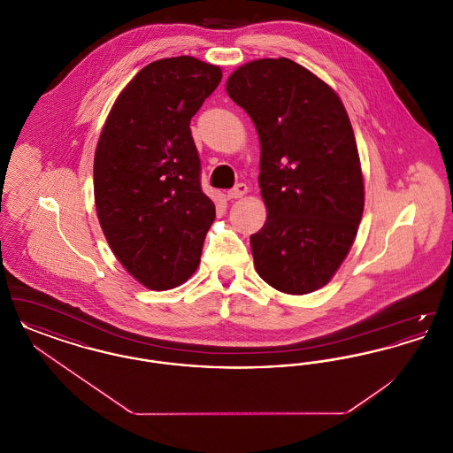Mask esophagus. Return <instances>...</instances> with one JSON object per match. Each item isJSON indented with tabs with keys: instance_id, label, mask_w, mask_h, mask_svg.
Listing matches in <instances>:
<instances>
[{
	"instance_id": "1",
	"label": "esophagus",
	"mask_w": 453,
	"mask_h": 453,
	"mask_svg": "<svg viewBox=\"0 0 453 453\" xmlns=\"http://www.w3.org/2000/svg\"><path fill=\"white\" fill-rule=\"evenodd\" d=\"M248 194V187L244 185V183H237L234 188H231L229 192H227V198L229 200H233V198H241L242 195Z\"/></svg>"
}]
</instances>
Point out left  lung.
Masks as SVG:
<instances>
[{"label":"left lung","mask_w":453,"mask_h":453,"mask_svg":"<svg viewBox=\"0 0 453 453\" xmlns=\"http://www.w3.org/2000/svg\"><path fill=\"white\" fill-rule=\"evenodd\" d=\"M258 130L259 188L268 216L250 237L255 268L273 288H321L346 258L364 214V176L338 95L287 59H258L227 80Z\"/></svg>","instance_id":"1"}]
</instances>
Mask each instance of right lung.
I'll list each match as a JSON object with an SVG mask.
<instances>
[{
    "label": "right lung",
    "instance_id": "1",
    "mask_svg": "<svg viewBox=\"0 0 453 453\" xmlns=\"http://www.w3.org/2000/svg\"><path fill=\"white\" fill-rule=\"evenodd\" d=\"M220 80V67L190 56L154 61L119 95L96 146L100 226L124 268L152 290L192 277L216 219L190 120Z\"/></svg>",
    "mask_w": 453,
    "mask_h": 453
}]
</instances>
